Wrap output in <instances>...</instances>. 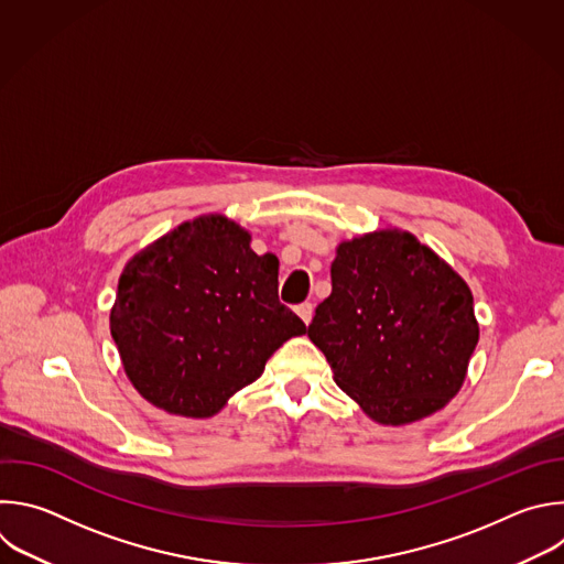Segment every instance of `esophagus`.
Returning <instances> with one entry per match:
<instances>
[{"label":"esophagus","instance_id":"esophagus-1","mask_svg":"<svg viewBox=\"0 0 564 564\" xmlns=\"http://www.w3.org/2000/svg\"><path fill=\"white\" fill-rule=\"evenodd\" d=\"M296 314L301 316V321H303L305 325H310V321H312V316H314V305H312V303H301V305H296Z\"/></svg>","mask_w":564,"mask_h":564}]
</instances>
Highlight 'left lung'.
I'll return each mask as SVG.
<instances>
[{
    "instance_id": "obj_1",
    "label": "left lung",
    "mask_w": 564,
    "mask_h": 564,
    "mask_svg": "<svg viewBox=\"0 0 564 564\" xmlns=\"http://www.w3.org/2000/svg\"><path fill=\"white\" fill-rule=\"evenodd\" d=\"M307 327L336 386L383 425L421 421L460 390L478 343L467 283L416 237L345 241Z\"/></svg>"
}]
</instances>
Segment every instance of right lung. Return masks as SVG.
Returning <instances> with one entry per match:
<instances>
[{
    "label": "right lung",
    "instance_id": "obj_1",
    "mask_svg": "<svg viewBox=\"0 0 564 564\" xmlns=\"http://www.w3.org/2000/svg\"><path fill=\"white\" fill-rule=\"evenodd\" d=\"M305 323L279 301V261L254 254L226 217L167 232L123 270L110 334L128 379L152 405L217 414L257 381L265 360Z\"/></svg>",
    "mask_w": 564,
    "mask_h": 564
}]
</instances>
